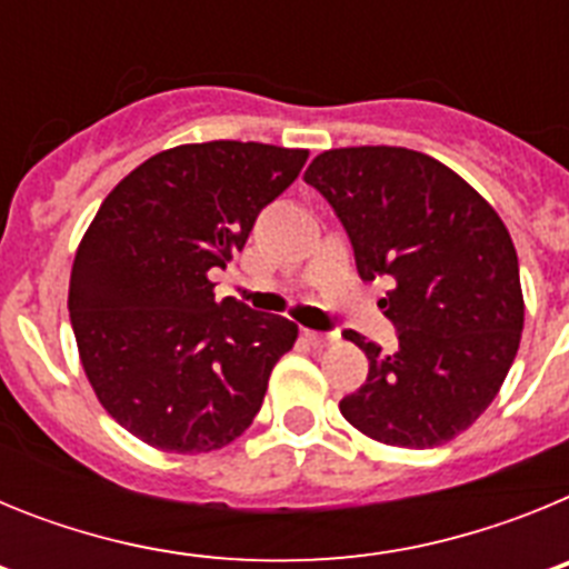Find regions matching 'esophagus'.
Returning <instances> with one entry per match:
<instances>
[{"label":"esophagus","instance_id":"obj_1","mask_svg":"<svg viewBox=\"0 0 569 569\" xmlns=\"http://www.w3.org/2000/svg\"><path fill=\"white\" fill-rule=\"evenodd\" d=\"M305 339L313 347H325L336 339V333H319V330H305Z\"/></svg>","mask_w":569,"mask_h":569}]
</instances>
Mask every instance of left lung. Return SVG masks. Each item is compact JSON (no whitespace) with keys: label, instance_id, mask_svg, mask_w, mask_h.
<instances>
[{"label":"left lung","instance_id":"obj_1","mask_svg":"<svg viewBox=\"0 0 569 569\" xmlns=\"http://www.w3.org/2000/svg\"><path fill=\"white\" fill-rule=\"evenodd\" d=\"M305 182L345 224L361 279L390 281L379 308L399 336V350L381 353L347 330L370 370L341 416L381 445H445L490 407L519 350L525 299L505 222L419 150H325Z\"/></svg>","mask_w":569,"mask_h":569}]
</instances>
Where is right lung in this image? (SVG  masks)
<instances>
[{
    "instance_id": "obj_1",
    "label": "right lung",
    "mask_w": 569,
    "mask_h": 569,
    "mask_svg": "<svg viewBox=\"0 0 569 569\" xmlns=\"http://www.w3.org/2000/svg\"><path fill=\"white\" fill-rule=\"evenodd\" d=\"M308 150L179 144L108 193L70 270L68 310L90 387L119 425L168 453H210L253 425L299 328L236 299L210 273L296 182Z\"/></svg>"
}]
</instances>
